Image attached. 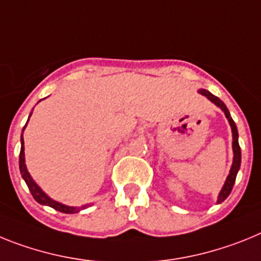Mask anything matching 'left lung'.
<instances>
[{
    "label": "left lung",
    "instance_id": "8db88e82",
    "mask_svg": "<svg viewBox=\"0 0 261 261\" xmlns=\"http://www.w3.org/2000/svg\"><path fill=\"white\" fill-rule=\"evenodd\" d=\"M199 93H201V94H203V96L207 97V98H209L212 102H214L215 105L219 106V108L222 109V112L225 113L226 118H227L228 122H230L231 130H232V149H234V162H232V167H231V169H230V174H228L227 178H226L225 185H223V188H222V190H221V193H219L218 203H221V202H223V201H225V199L228 197V194L231 193L232 187H234V184H235V178H237L238 171H239V168H240V159H242V155H240V147H239V142H238V128H237V124H235V122L232 121V118H231L228 109L226 108L225 103L222 102L218 97L213 96L212 93L207 92V90H205V89H199Z\"/></svg>",
    "mask_w": 261,
    "mask_h": 261
}]
</instances>
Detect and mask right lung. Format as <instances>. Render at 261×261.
I'll list each match as a JSON object with an SVG mask.
<instances>
[{
  "mask_svg": "<svg viewBox=\"0 0 261 261\" xmlns=\"http://www.w3.org/2000/svg\"><path fill=\"white\" fill-rule=\"evenodd\" d=\"M19 171H21L22 177H23V180L26 181L27 187H29V189H30L31 194H33L34 199H35L36 202L42 203V205L51 206V207H54V209L58 210V212L65 213V214H72V213L80 212V209L71 207V206H65L63 205V203H59L56 202V201H54V199H51L42 189H40L39 187H38V185L35 184V181L31 178L30 173L27 172L26 164H24V146H23V138L22 137H21V152H19Z\"/></svg>",
  "mask_w": 261,
  "mask_h": 261,
  "instance_id": "add662e5",
  "label": "right lung"
}]
</instances>
